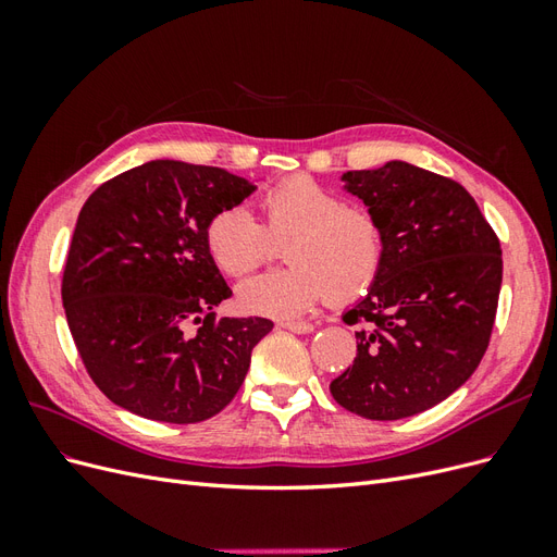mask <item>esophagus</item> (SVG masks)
Returning a JSON list of instances; mask_svg holds the SVG:
<instances>
[{
	"label": "esophagus",
	"instance_id": "1",
	"mask_svg": "<svg viewBox=\"0 0 557 557\" xmlns=\"http://www.w3.org/2000/svg\"><path fill=\"white\" fill-rule=\"evenodd\" d=\"M281 327L297 332V334H309L315 330V325L309 323V320H285V323H281Z\"/></svg>",
	"mask_w": 557,
	"mask_h": 557
}]
</instances>
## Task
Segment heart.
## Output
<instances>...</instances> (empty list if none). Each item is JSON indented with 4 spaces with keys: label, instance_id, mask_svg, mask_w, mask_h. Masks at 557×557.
Wrapping results in <instances>:
<instances>
[{
    "label": "heart",
    "instance_id": "1",
    "mask_svg": "<svg viewBox=\"0 0 557 557\" xmlns=\"http://www.w3.org/2000/svg\"><path fill=\"white\" fill-rule=\"evenodd\" d=\"M262 223L244 207L215 211L205 230L211 260L227 276H244L283 246L288 267L239 283V305L260 315L295 318L320 299L346 305L381 274L385 234L376 215L311 176H290L260 197Z\"/></svg>",
    "mask_w": 557,
    "mask_h": 557
}]
</instances>
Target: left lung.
I'll list each match as a JSON object with an SVG mask.
<instances>
[{"label": "left lung", "instance_id": "left-lung-1", "mask_svg": "<svg viewBox=\"0 0 557 557\" xmlns=\"http://www.w3.org/2000/svg\"><path fill=\"white\" fill-rule=\"evenodd\" d=\"M342 178L381 223L385 260L344 315L358 356L330 393L369 420L409 418L458 391L491 344L499 239L453 178L399 160Z\"/></svg>", "mask_w": 557, "mask_h": 557}]
</instances>
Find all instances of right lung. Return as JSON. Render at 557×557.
<instances>
[{
	"mask_svg": "<svg viewBox=\"0 0 557 557\" xmlns=\"http://www.w3.org/2000/svg\"><path fill=\"white\" fill-rule=\"evenodd\" d=\"M256 190L221 166L153 160L102 183L78 213L62 305L86 372L113 404L160 423L221 413L274 323L218 318L232 295L209 218Z\"/></svg>",
	"mask_w": 557,
	"mask_h": 557,
	"instance_id": "right-lung-1",
	"label": "right lung"
}]
</instances>
